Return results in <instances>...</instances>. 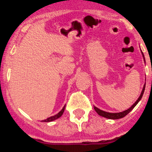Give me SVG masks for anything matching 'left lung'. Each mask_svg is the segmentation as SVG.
Segmentation results:
<instances>
[{
  "instance_id": "obj_1",
  "label": "left lung",
  "mask_w": 152,
  "mask_h": 152,
  "mask_svg": "<svg viewBox=\"0 0 152 152\" xmlns=\"http://www.w3.org/2000/svg\"><path fill=\"white\" fill-rule=\"evenodd\" d=\"M141 52H142L143 58H144V62H145V58H144V53H143V52L142 51V50H141ZM145 86H146V83H144V87H143V89L142 91V93H141L140 96H139V97L138 98L137 100L136 101V102L134 103L133 105L131 106L130 108H129L128 109L125 110V111H121V112H118V113L106 112V111H103V110H101L100 109H99V108H97L96 106H94V109H95V111H96V113L99 115V116H103V117L109 118V119H118V118H121L124 117L125 116H126V115L128 114L129 113L130 111H132V110L136 106H137V104L139 102V101L142 99V96H143V94H144V89H145Z\"/></svg>"
}]
</instances>
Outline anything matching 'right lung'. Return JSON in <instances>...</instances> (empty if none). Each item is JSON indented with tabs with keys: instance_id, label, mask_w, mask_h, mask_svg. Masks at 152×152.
Wrapping results in <instances>:
<instances>
[{
	"instance_id": "1",
	"label": "right lung",
	"mask_w": 152,
	"mask_h": 152,
	"mask_svg": "<svg viewBox=\"0 0 152 152\" xmlns=\"http://www.w3.org/2000/svg\"><path fill=\"white\" fill-rule=\"evenodd\" d=\"M65 107H66V105H64V107H63V109L61 110L60 111H59L58 114L54 115V116H50V117H48V118H46V119L43 120V121H43V122H50V121H54V120H56L57 118H60L61 116H62V114H64V110H65Z\"/></svg>"
}]
</instances>
